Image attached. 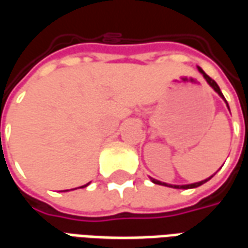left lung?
<instances>
[{
    "label": "left lung",
    "mask_w": 248,
    "mask_h": 248,
    "mask_svg": "<svg viewBox=\"0 0 248 248\" xmlns=\"http://www.w3.org/2000/svg\"><path fill=\"white\" fill-rule=\"evenodd\" d=\"M198 70H199V73L202 74L203 78L206 79V82H207L208 85H210V86L213 87L214 92L218 93V95H219V97H220V98H222V99H223L224 102H226V105H227V108H229V110H230L229 103H227V101H226V98L223 97V94H222V92H220V89H219L218 83H217V82L214 81V79H211V78H210V77H208L207 74H206V73H204V71H203L202 69H201V67H198ZM214 175H215V174H214ZM214 175H211V177L206 178V179H203V181H201V182L190 183V185H170V183H165V182H161V181H156V179H154V178H150V179H151V182L155 183V185H161V186L172 187V188H195V187L202 186L203 183H206V182H207V181H210V179H211V178H213Z\"/></svg>",
    "instance_id": "8db88e82"
}]
</instances>
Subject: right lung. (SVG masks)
Instances as JSON below:
<instances>
[{"label":"right lung","instance_id":"right-lung-1","mask_svg":"<svg viewBox=\"0 0 248 248\" xmlns=\"http://www.w3.org/2000/svg\"><path fill=\"white\" fill-rule=\"evenodd\" d=\"M89 185H90V183H86V185H83V186H81V187H78V188H83V187H86V186H89ZM63 191H69V190H63Z\"/></svg>","mask_w":248,"mask_h":248}]
</instances>
